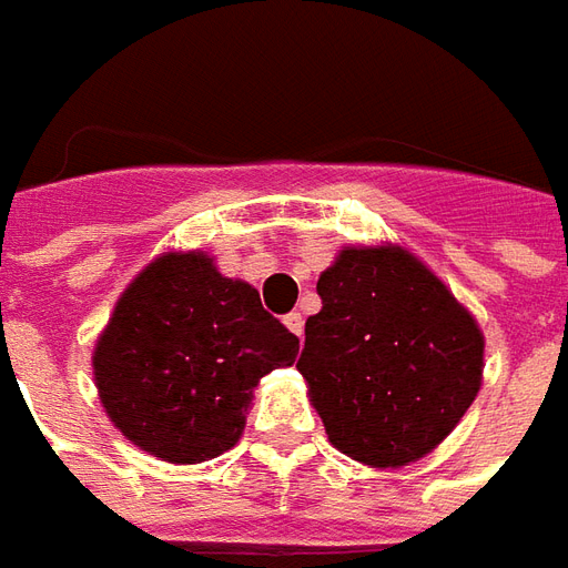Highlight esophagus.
<instances>
[{
  "mask_svg": "<svg viewBox=\"0 0 568 568\" xmlns=\"http://www.w3.org/2000/svg\"><path fill=\"white\" fill-rule=\"evenodd\" d=\"M284 324H287V329H291V333H296V336L303 339L305 321H303V315H300V312H291V315H284Z\"/></svg>",
  "mask_w": 568,
  "mask_h": 568,
  "instance_id": "1",
  "label": "esophagus"
}]
</instances>
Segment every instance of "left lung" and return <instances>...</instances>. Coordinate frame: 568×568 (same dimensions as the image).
Segmentation results:
<instances>
[{
    "instance_id": "8db88e82",
    "label": "left lung",
    "mask_w": 568,
    "mask_h": 568,
    "mask_svg": "<svg viewBox=\"0 0 568 568\" xmlns=\"http://www.w3.org/2000/svg\"><path fill=\"white\" fill-rule=\"evenodd\" d=\"M296 369L329 444L369 468L428 456L484 379V333L404 247H345L317 277Z\"/></svg>"
}]
</instances>
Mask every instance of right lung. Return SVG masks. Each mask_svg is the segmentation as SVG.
Masks as SVG:
<instances>
[{
    "label": "right lung",
    "mask_w": 568,
    "mask_h": 568,
    "mask_svg": "<svg viewBox=\"0 0 568 568\" xmlns=\"http://www.w3.org/2000/svg\"><path fill=\"white\" fill-rule=\"evenodd\" d=\"M300 339L247 281L207 253H164L128 284L94 348L112 425L149 456L195 465L226 453L265 373L291 367Z\"/></svg>",
    "instance_id": "add662e5"
}]
</instances>
